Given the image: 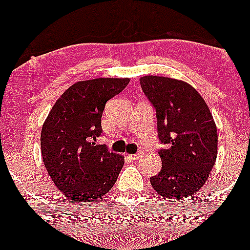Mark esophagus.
I'll list each match as a JSON object with an SVG mask.
<instances>
[{
  "mask_svg": "<svg viewBox=\"0 0 250 250\" xmlns=\"http://www.w3.org/2000/svg\"><path fill=\"white\" fill-rule=\"evenodd\" d=\"M142 156V152H137V154H133V155H128V157H129L130 160H138L139 157Z\"/></svg>",
  "mask_w": 250,
  "mask_h": 250,
  "instance_id": "34e87169",
  "label": "esophagus"
}]
</instances>
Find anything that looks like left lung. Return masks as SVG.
I'll return each mask as SVG.
<instances>
[{
  "mask_svg": "<svg viewBox=\"0 0 250 250\" xmlns=\"http://www.w3.org/2000/svg\"><path fill=\"white\" fill-rule=\"evenodd\" d=\"M139 82L156 110L159 139L166 145L159 151L161 171L150 183L162 198L192 197L216 162L217 129L210 108L187 82L160 76H145Z\"/></svg>",
  "mask_w": 250,
  "mask_h": 250,
  "instance_id": "obj_1",
  "label": "left lung"
}]
</instances>
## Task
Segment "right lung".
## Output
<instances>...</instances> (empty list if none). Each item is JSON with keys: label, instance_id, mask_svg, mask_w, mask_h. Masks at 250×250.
I'll use <instances>...</instances> for the list:
<instances>
[{"label": "right lung", "instance_id": "right-lung-1", "mask_svg": "<svg viewBox=\"0 0 250 250\" xmlns=\"http://www.w3.org/2000/svg\"><path fill=\"white\" fill-rule=\"evenodd\" d=\"M129 78H95L69 86L51 108L40 135L41 155L58 190L68 199L90 203L110 192L125 157L96 144L106 103Z\"/></svg>", "mask_w": 250, "mask_h": 250}]
</instances>
